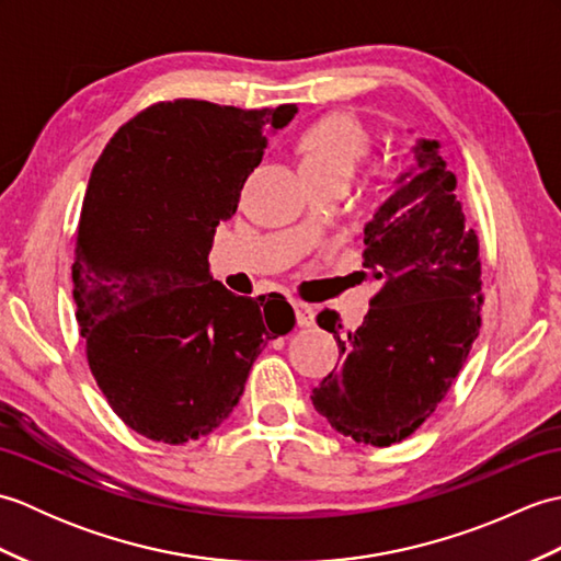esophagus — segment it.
<instances>
[{"label": "esophagus", "instance_id": "34e87169", "mask_svg": "<svg viewBox=\"0 0 561 561\" xmlns=\"http://www.w3.org/2000/svg\"><path fill=\"white\" fill-rule=\"evenodd\" d=\"M294 313H296V323L301 328H311L313 320H316V311L313 306L301 304V301H294Z\"/></svg>", "mask_w": 561, "mask_h": 561}]
</instances>
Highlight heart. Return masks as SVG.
<instances>
[{
  "instance_id": "heart-1",
  "label": "heart",
  "mask_w": 561,
  "mask_h": 561,
  "mask_svg": "<svg viewBox=\"0 0 561 561\" xmlns=\"http://www.w3.org/2000/svg\"><path fill=\"white\" fill-rule=\"evenodd\" d=\"M374 139L352 115H330L316 123L301 139L304 169L311 181H352L359 165L371 157ZM408 165H396L378 187V199H396L408 183Z\"/></svg>"
}]
</instances>
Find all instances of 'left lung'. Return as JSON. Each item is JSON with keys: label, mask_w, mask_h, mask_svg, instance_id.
Listing matches in <instances>:
<instances>
[{"label": "left lung", "mask_w": 561, "mask_h": 561, "mask_svg": "<svg viewBox=\"0 0 561 561\" xmlns=\"http://www.w3.org/2000/svg\"><path fill=\"white\" fill-rule=\"evenodd\" d=\"M402 193L364 229V279L380 284L364 323L342 334L337 311L318 325L337 340L342 364L313 390V408L356 444L412 436L468 359L482 325L480 241L456 197V173L438 141L420 139Z\"/></svg>", "instance_id": "1"}]
</instances>
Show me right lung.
Instances as JSON below:
<instances>
[{"label":"right lung","mask_w":561,"mask_h":561,"mask_svg":"<svg viewBox=\"0 0 561 561\" xmlns=\"http://www.w3.org/2000/svg\"><path fill=\"white\" fill-rule=\"evenodd\" d=\"M294 113L159 101L93 165L71 265L77 323L105 400L141 436L183 446L211 434L262 347L296 323L282 294L236 296L207 262L267 135Z\"/></svg>","instance_id":"obj_1"}]
</instances>
